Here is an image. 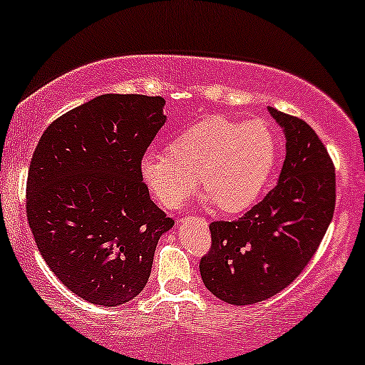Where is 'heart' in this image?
<instances>
[{
  "label": "heart",
  "mask_w": 365,
  "mask_h": 365,
  "mask_svg": "<svg viewBox=\"0 0 365 365\" xmlns=\"http://www.w3.org/2000/svg\"><path fill=\"white\" fill-rule=\"evenodd\" d=\"M277 159L274 130L262 119L239 123L211 115L192 124L170 150H147L140 173L152 194L175 210L197 187L225 213H239L256 202Z\"/></svg>",
  "instance_id": "b5f03b06"
}]
</instances>
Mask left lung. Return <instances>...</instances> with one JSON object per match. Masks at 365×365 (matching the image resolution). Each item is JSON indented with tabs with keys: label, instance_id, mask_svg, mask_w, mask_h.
<instances>
[{
	"label": "left lung",
	"instance_id": "left-lung-1",
	"mask_svg": "<svg viewBox=\"0 0 365 365\" xmlns=\"http://www.w3.org/2000/svg\"><path fill=\"white\" fill-rule=\"evenodd\" d=\"M286 135L277 185L235 222H213L204 286L230 305L265 302L289 286L317 251L336 204L327 149L303 119L268 107Z\"/></svg>",
	"mask_w": 365,
	"mask_h": 365
}]
</instances>
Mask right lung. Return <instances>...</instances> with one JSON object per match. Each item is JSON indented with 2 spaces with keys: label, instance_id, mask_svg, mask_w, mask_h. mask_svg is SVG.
Masks as SVG:
<instances>
[{
  "label": "right lung",
  "instance_id": "right-lung-1",
  "mask_svg": "<svg viewBox=\"0 0 365 365\" xmlns=\"http://www.w3.org/2000/svg\"><path fill=\"white\" fill-rule=\"evenodd\" d=\"M163 97L107 93L60 115L27 175V222L60 282L93 305L131 302L175 225L155 206L140 161L163 124Z\"/></svg>",
  "mask_w": 365,
  "mask_h": 365
}]
</instances>
